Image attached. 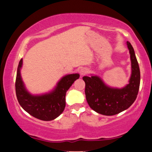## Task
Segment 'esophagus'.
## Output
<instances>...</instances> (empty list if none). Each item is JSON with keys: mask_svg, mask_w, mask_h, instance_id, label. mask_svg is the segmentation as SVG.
<instances>
[{"mask_svg": "<svg viewBox=\"0 0 152 152\" xmlns=\"http://www.w3.org/2000/svg\"><path fill=\"white\" fill-rule=\"evenodd\" d=\"M80 73H81V76H83V75L87 74L88 73V69L87 68H82L80 71Z\"/></svg>", "mask_w": 152, "mask_h": 152, "instance_id": "1", "label": "esophagus"}]
</instances>
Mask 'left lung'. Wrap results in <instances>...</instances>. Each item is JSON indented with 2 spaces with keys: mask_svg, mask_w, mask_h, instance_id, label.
<instances>
[{
  "mask_svg": "<svg viewBox=\"0 0 152 152\" xmlns=\"http://www.w3.org/2000/svg\"><path fill=\"white\" fill-rule=\"evenodd\" d=\"M130 54L132 74L129 83L122 88L107 86L97 76H83L85 94L91 108L103 115H114L129 108L137 96L140 84V71L134 49L127 42Z\"/></svg>",
  "mask_w": 152,
  "mask_h": 152,
  "instance_id": "8db88e82",
  "label": "left lung"
}]
</instances>
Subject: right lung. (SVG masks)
<instances>
[{"mask_svg": "<svg viewBox=\"0 0 152 152\" xmlns=\"http://www.w3.org/2000/svg\"><path fill=\"white\" fill-rule=\"evenodd\" d=\"M22 65L23 58L18 64L15 81L16 96L20 105L27 113L39 120L44 121L54 120L63 113L66 106V91L79 78V74L66 75L61 78L52 91L39 96H33L26 90L22 80Z\"/></svg>", "mask_w": 152, "mask_h": 152, "instance_id": "add662e5", "label": "right lung"}]
</instances>
